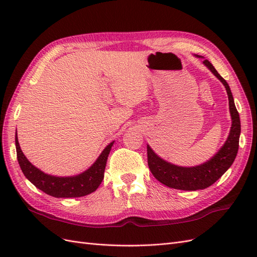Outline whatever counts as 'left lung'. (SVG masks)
<instances>
[{"instance_id":"1","label":"left lung","mask_w":257,"mask_h":257,"mask_svg":"<svg viewBox=\"0 0 257 257\" xmlns=\"http://www.w3.org/2000/svg\"><path fill=\"white\" fill-rule=\"evenodd\" d=\"M204 64L222 81L225 88H226L232 122L230 133L226 143L221 148V150L211 160L196 167H179L170 164V163H167L159 158L151 148L147 146L148 165H149L152 175L160 182L167 185L168 188L184 191H196L208 188V186L212 185L217 179H220L231 166L238 152L241 126L239 113L236 109L230 88L226 80L216 72V69L208 60H204Z\"/></svg>"}]
</instances>
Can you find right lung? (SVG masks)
<instances>
[{"instance_id":"1","label":"right lung","mask_w":257,"mask_h":257,"mask_svg":"<svg viewBox=\"0 0 257 257\" xmlns=\"http://www.w3.org/2000/svg\"><path fill=\"white\" fill-rule=\"evenodd\" d=\"M17 159L20 168L28 180L32 182L37 189L53 197H81L94 192L104 179V172L108 154L110 152L113 142L108 145L96 162L84 173L75 177H54L46 175L37 169L27 160L22 153L16 135Z\"/></svg>"}]
</instances>
